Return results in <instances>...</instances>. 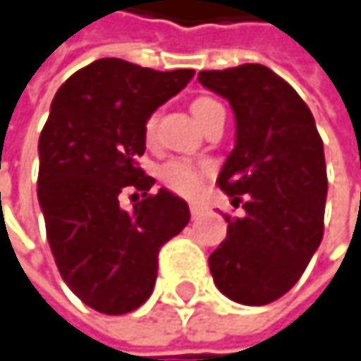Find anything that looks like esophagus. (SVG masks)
<instances>
[{
	"instance_id": "esophagus-1",
	"label": "esophagus",
	"mask_w": 361,
	"mask_h": 361,
	"mask_svg": "<svg viewBox=\"0 0 361 361\" xmlns=\"http://www.w3.org/2000/svg\"><path fill=\"white\" fill-rule=\"evenodd\" d=\"M204 211H207V209H204L202 204H196V202H194V204H190V213H192V219H198V216H202V214H204Z\"/></svg>"
}]
</instances>
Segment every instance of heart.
Returning a JSON list of instances; mask_svg holds the SVG:
<instances>
[{
    "label": "heart",
    "instance_id": "b5f03b06",
    "mask_svg": "<svg viewBox=\"0 0 361 361\" xmlns=\"http://www.w3.org/2000/svg\"><path fill=\"white\" fill-rule=\"evenodd\" d=\"M219 103L213 99H198L192 103V114L198 119V123H202V119L207 117V114L216 107ZM154 123H157V117L150 115L145 126V136L150 142L152 140V134H154ZM204 167L202 165H196V163H190V161H169L165 163L161 169H159V178L161 181L171 188L173 192H178L181 196H194L200 185H202V178H204Z\"/></svg>",
    "mask_w": 361,
    "mask_h": 361
}]
</instances>
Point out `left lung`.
<instances>
[{"instance_id": "obj_1", "label": "left lung", "mask_w": 361, "mask_h": 361, "mask_svg": "<svg viewBox=\"0 0 361 361\" xmlns=\"http://www.w3.org/2000/svg\"><path fill=\"white\" fill-rule=\"evenodd\" d=\"M198 82L227 99L235 147L216 183L242 216L223 214L227 238L209 256L214 285L244 306L285 295L322 242L326 163L302 97L260 63L200 72Z\"/></svg>"}]
</instances>
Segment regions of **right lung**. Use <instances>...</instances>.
I'll return each mask as SVG.
<instances>
[{
	"mask_svg": "<svg viewBox=\"0 0 361 361\" xmlns=\"http://www.w3.org/2000/svg\"><path fill=\"white\" fill-rule=\"evenodd\" d=\"M194 78L103 57L72 74L53 97L39 138L37 194L59 275L86 306L136 310L150 298L159 250L190 221L188 202L138 167L145 126ZM134 189L135 207H121Z\"/></svg>",
	"mask_w": 361,
	"mask_h": 361,
	"instance_id": "obj_1",
	"label": "right lung"
}]
</instances>
